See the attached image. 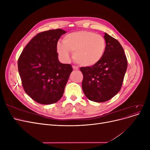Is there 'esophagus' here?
Listing matches in <instances>:
<instances>
[{
  "label": "esophagus",
  "instance_id": "obj_1",
  "mask_svg": "<svg viewBox=\"0 0 150 150\" xmlns=\"http://www.w3.org/2000/svg\"><path fill=\"white\" fill-rule=\"evenodd\" d=\"M72 68H73L74 70H78V67L75 66H72Z\"/></svg>",
  "mask_w": 150,
  "mask_h": 150
}]
</instances>
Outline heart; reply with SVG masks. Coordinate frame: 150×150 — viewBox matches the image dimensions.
I'll list each match as a JSON object with an SVG mask.
<instances>
[{"label":"heart","mask_w":150,"mask_h":150,"mask_svg":"<svg viewBox=\"0 0 150 150\" xmlns=\"http://www.w3.org/2000/svg\"><path fill=\"white\" fill-rule=\"evenodd\" d=\"M106 48V40L100 34L88 30H79L66 35L62 42L57 44V51L64 61L71 59L78 64L89 67L96 64L103 57Z\"/></svg>","instance_id":"heart-1"}]
</instances>
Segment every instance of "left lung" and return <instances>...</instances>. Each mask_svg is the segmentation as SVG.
<instances>
[{"instance_id": "8db88e82", "label": "left lung", "mask_w": 150, "mask_h": 150, "mask_svg": "<svg viewBox=\"0 0 150 150\" xmlns=\"http://www.w3.org/2000/svg\"><path fill=\"white\" fill-rule=\"evenodd\" d=\"M104 37L106 48L100 61L93 66L80 67L85 96L97 103L110 100L120 91L128 66L120 43L106 33Z\"/></svg>"}]
</instances>
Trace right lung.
Instances as JSON below:
<instances>
[{"label": "right lung", "instance_id": "right-lung-1", "mask_svg": "<svg viewBox=\"0 0 150 150\" xmlns=\"http://www.w3.org/2000/svg\"><path fill=\"white\" fill-rule=\"evenodd\" d=\"M66 33L57 29L38 34L27 44L18 59L25 92L38 103H55L64 93L72 67L59 61L57 44Z\"/></svg>", "mask_w": 150, "mask_h": 150}]
</instances>
